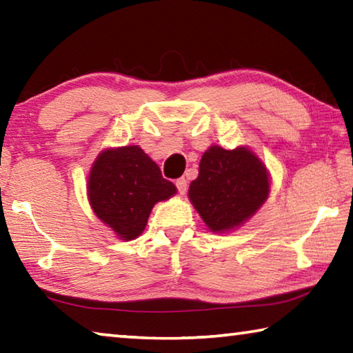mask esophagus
<instances>
[{
    "instance_id": "34e87169",
    "label": "esophagus",
    "mask_w": 353,
    "mask_h": 353,
    "mask_svg": "<svg viewBox=\"0 0 353 353\" xmlns=\"http://www.w3.org/2000/svg\"><path fill=\"white\" fill-rule=\"evenodd\" d=\"M176 187H177L179 193H181V194H185V193H187V190H188V182H187V179H185V177L177 179V181H176Z\"/></svg>"
}]
</instances>
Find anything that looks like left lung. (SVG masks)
<instances>
[{
	"instance_id": "8db88e82",
	"label": "left lung",
	"mask_w": 353,
	"mask_h": 353,
	"mask_svg": "<svg viewBox=\"0 0 353 353\" xmlns=\"http://www.w3.org/2000/svg\"><path fill=\"white\" fill-rule=\"evenodd\" d=\"M270 194V174L248 148L210 146L190 183L188 198L214 234L234 230L254 216Z\"/></svg>"
}]
</instances>
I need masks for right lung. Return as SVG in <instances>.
<instances>
[{"instance_id":"right-lung-1","label":"right lung","mask_w":353,"mask_h":353,"mask_svg":"<svg viewBox=\"0 0 353 353\" xmlns=\"http://www.w3.org/2000/svg\"><path fill=\"white\" fill-rule=\"evenodd\" d=\"M88 201L97 216L119 240H134L145 230L152 207L176 194L157 163L140 146L105 149L92 166Z\"/></svg>"}]
</instances>
